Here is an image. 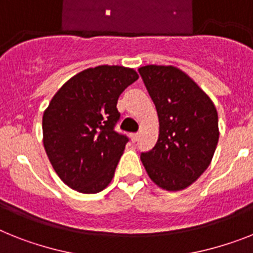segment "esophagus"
Returning <instances> with one entry per match:
<instances>
[{
	"instance_id": "34e87169",
	"label": "esophagus",
	"mask_w": 253,
	"mask_h": 253,
	"mask_svg": "<svg viewBox=\"0 0 253 253\" xmlns=\"http://www.w3.org/2000/svg\"><path fill=\"white\" fill-rule=\"evenodd\" d=\"M138 138H139L138 133H131V134H130L131 142H137V141H138Z\"/></svg>"
}]
</instances>
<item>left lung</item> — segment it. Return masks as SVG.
<instances>
[{
	"label": "left lung",
	"instance_id": "1",
	"mask_svg": "<svg viewBox=\"0 0 253 253\" xmlns=\"http://www.w3.org/2000/svg\"><path fill=\"white\" fill-rule=\"evenodd\" d=\"M138 72L159 116V138L154 149L142 152V164L162 189H186L213 158L220 135L216 107L177 67L150 64Z\"/></svg>",
	"mask_w": 253,
	"mask_h": 253
}]
</instances>
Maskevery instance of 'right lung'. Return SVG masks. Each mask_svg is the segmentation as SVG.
<instances>
[{
  "instance_id": "obj_1",
  "label": "right lung",
  "mask_w": 253,
  "mask_h": 253,
  "mask_svg": "<svg viewBox=\"0 0 253 253\" xmlns=\"http://www.w3.org/2000/svg\"><path fill=\"white\" fill-rule=\"evenodd\" d=\"M138 79L133 68L98 66L67 81L42 116L43 147L59 178L83 194L111 182L128 137L115 131L120 94Z\"/></svg>"
}]
</instances>
